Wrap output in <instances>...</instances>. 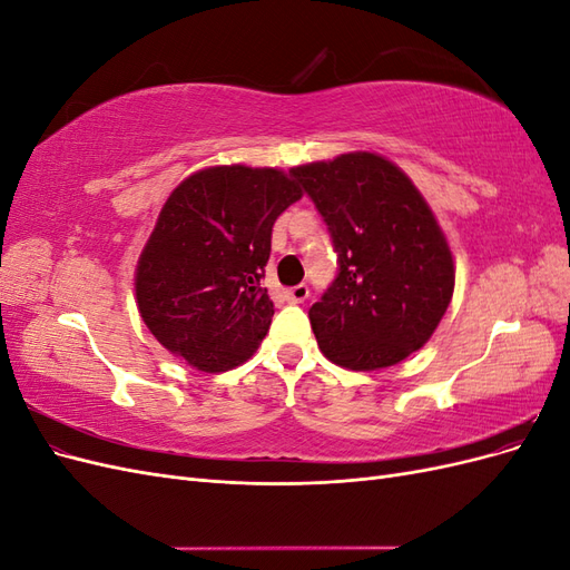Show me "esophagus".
Here are the masks:
<instances>
[{
  "mask_svg": "<svg viewBox=\"0 0 570 570\" xmlns=\"http://www.w3.org/2000/svg\"><path fill=\"white\" fill-rule=\"evenodd\" d=\"M285 299L289 304H304L308 299V285L302 283V285H295V287L285 289Z\"/></svg>",
  "mask_w": 570,
  "mask_h": 570,
  "instance_id": "esophagus-1",
  "label": "esophagus"
}]
</instances>
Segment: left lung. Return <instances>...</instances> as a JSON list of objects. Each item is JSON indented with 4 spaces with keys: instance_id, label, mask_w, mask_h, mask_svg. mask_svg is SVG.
<instances>
[{
    "instance_id": "8db88e82",
    "label": "left lung",
    "mask_w": 570,
    "mask_h": 570,
    "mask_svg": "<svg viewBox=\"0 0 570 570\" xmlns=\"http://www.w3.org/2000/svg\"><path fill=\"white\" fill-rule=\"evenodd\" d=\"M337 252V278L308 308L318 347L350 371L400 364L433 337L454 295V256L404 170L375 151L289 170Z\"/></svg>"
}]
</instances>
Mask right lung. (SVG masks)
<instances>
[{
	"mask_svg": "<svg viewBox=\"0 0 570 570\" xmlns=\"http://www.w3.org/2000/svg\"><path fill=\"white\" fill-rule=\"evenodd\" d=\"M302 187L281 168L209 166L161 206L137 258L135 299L149 333L206 373L256 352L275 314L262 287L273 223Z\"/></svg>",
	"mask_w": 570,
	"mask_h": 570,
	"instance_id": "1",
	"label": "right lung"
}]
</instances>
